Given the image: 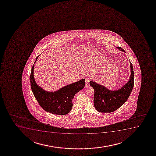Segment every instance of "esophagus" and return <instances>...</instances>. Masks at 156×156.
<instances>
[{"label":"esophagus","instance_id":"34e87169","mask_svg":"<svg viewBox=\"0 0 156 156\" xmlns=\"http://www.w3.org/2000/svg\"><path fill=\"white\" fill-rule=\"evenodd\" d=\"M89 81H90L89 78H86V82H85V87H87L89 86Z\"/></svg>","mask_w":156,"mask_h":156}]
</instances>
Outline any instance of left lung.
Returning <instances> with one entry per match:
<instances>
[{"instance_id": "left-lung-1", "label": "left lung", "mask_w": 156, "mask_h": 156, "mask_svg": "<svg viewBox=\"0 0 156 156\" xmlns=\"http://www.w3.org/2000/svg\"><path fill=\"white\" fill-rule=\"evenodd\" d=\"M117 48L125 52L120 47ZM130 76L128 82L118 90H111L105 87L90 81V85L94 88V105L98 111L101 113H111L115 111L124 105L132 92L134 84L133 67L129 61Z\"/></svg>"}]
</instances>
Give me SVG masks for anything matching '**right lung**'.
<instances>
[{"instance_id":"obj_1","label":"right lung","mask_w":156,"mask_h":156,"mask_svg":"<svg viewBox=\"0 0 156 156\" xmlns=\"http://www.w3.org/2000/svg\"><path fill=\"white\" fill-rule=\"evenodd\" d=\"M39 56L36 58L34 64ZM34 64L32 67L30 83L32 92L40 105L50 113L59 115L68 114L73 108L72 100L74 96L84 88L85 79H81L63 87L56 91H47L39 87L35 82L33 73Z\"/></svg>"}]
</instances>
